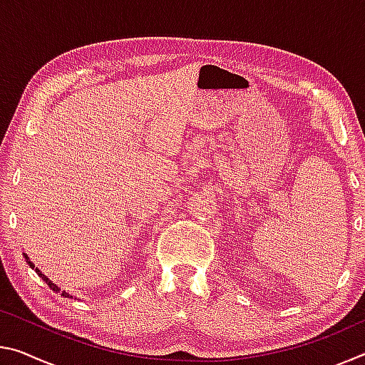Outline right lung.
Returning a JSON list of instances; mask_svg holds the SVG:
<instances>
[{
  "instance_id": "right-lung-1",
  "label": "right lung",
  "mask_w": 365,
  "mask_h": 365,
  "mask_svg": "<svg viewBox=\"0 0 365 365\" xmlns=\"http://www.w3.org/2000/svg\"><path fill=\"white\" fill-rule=\"evenodd\" d=\"M24 257H26V261H27V264L30 265V267H32V269H35V272H36V274H38L40 277H41V279H43V282H45L46 283V285L49 287V288H51L53 289V292H56V293H59L61 292V289L56 287V285H54V283L51 282V280H49V279H46V277H45V274H41V272L38 270V269H36L35 267V265H34V262L32 261H30V259H29V256L27 255H24ZM61 296H64V298H72V296L69 294V293H66V292H61Z\"/></svg>"
}]
</instances>
